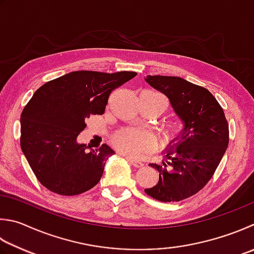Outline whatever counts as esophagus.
Returning a JSON list of instances; mask_svg holds the SVG:
<instances>
[{"label":"esophagus","mask_w":254,"mask_h":254,"mask_svg":"<svg viewBox=\"0 0 254 254\" xmlns=\"http://www.w3.org/2000/svg\"><path fill=\"white\" fill-rule=\"evenodd\" d=\"M127 160H128L129 162H130V164H131L132 166H135L136 168H141V167L143 166L142 162L138 161V160H135V159H130V158H127Z\"/></svg>","instance_id":"obj_1"}]
</instances>
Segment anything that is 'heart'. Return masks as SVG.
Here are the masks:
<instances>
[{
    "label": "heart",
    "mask_w": 254,
    "mask_h": 254,
    "mask_svg": "<svg viewBox=\"0 0 254 254\" xmlns=\"http://www.w3.org/2000/svg\"><path fill=\"white\" fill-rule=\"evenodd\" d=\"M183 133V127L171 126L167 130V137L170 140L179 139ZM112 143L116 149L127 157H138L154 149L157 145L156 137L152 132L142 129L123 128L112 136Z\"/></svg>",
    "instance_id": "obj_1"
}]
</instances>
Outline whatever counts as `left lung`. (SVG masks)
Returning a JSON list of instances; mask_svg holds the SVG:
<instances>
[{
  "mask_svg": "<svg viewBox=\"0 0 254 254\" xmlns=\"http://www.w3.org/2000/svg\"><path fill=\"white\" fill-rule=\"evenodd\" d=\"M146 82L169 98L184 122L180 140L169 146L158 184L145 192L158 201L177 202L199 192L212 178L229 145V124L218 100L207 88L176 76L148 75ZM171 143V142H170Z\"/></svg>",
  "mask_w": 254,
  "mask_h": 254,
  "instance_id": "obj_1",
  "label": "left lung"
}]
</instances>
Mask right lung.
<instances>
[{
    "instance_id": "obj_1",
    "label": "right lung",
    "mask_w": 254,
    "mask_h": 254,
    "mask_svg": "<svg viewBox=\"0 0 254 254\" xmlns=\"http://www.w3.org/2000/svg\"><path fill=\"white\" fill-rule=\"evenodd\" d=\"M135 71L108 74L77 70L41 86L21 115V148L37 180L62 195H76L96 186L115 151L106 143L87 151L76 138L92 115H103L114 89Z\"/></svg>"
}]
</instances>
